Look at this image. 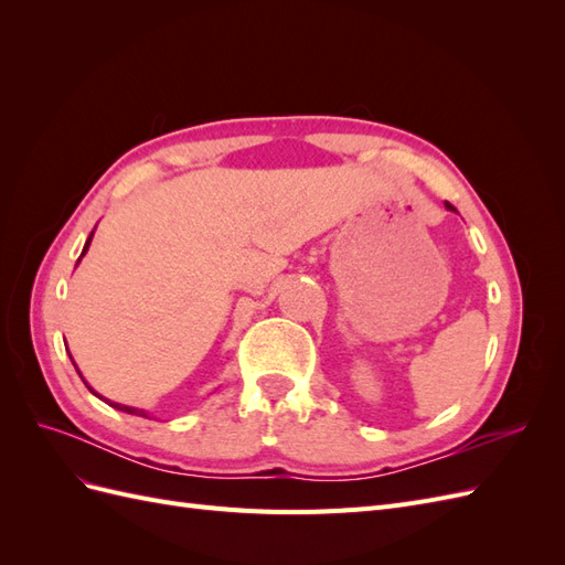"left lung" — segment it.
Listing matches in <instances>:
<instances>
[{"mask_svg": "<svg viewBox=\"0 0 565 565\" xmlns=\"http://www.w3.org/2000/svg\"><path fill=\"white\" fill-rule=\"evenodd\" d=\"M446 207H448V210H450V212H457V210H455V207H452V204H450V202H446Z\"/></svg>", "mask_w": 565, "mask_h": 565, "instance_id": "left-lung-1", "label": "left lung"}]
</instances>
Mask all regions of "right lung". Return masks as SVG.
<instances>
[{
    "instance_id": "obj_1",
    "label": "right lung",
    "mask_w": 565,
    "mask_h": 565,
    "mask_svg": "<svg viewBox=\"0 0 565 565\" xmlns=\"http://www.w3.org/2000/svg\"><path fill=\"white\" fill-rule=\"evenodd\" d=\"M92 237H94V231L89 233V237H87V243H84V249H82V254H79V259H77V264L82 262V256L84 254H87V249H89V245H92ZM65 351H67V347H65ZM71 361H73V355H71ZM73 365H75V361H73ZM75 370H77V365H75ZM77 374H79V380L84 382V384H87V380H84L82 377V372L77 370ZM87 388L94 393V396H98V393L87 384ZM100 401H106L110 407H115V409H119V413H127V415H136V417H146V419H152L150 415H148V409H139V407H131V405H122V403H113V401H108V398H104V396H98Z\"/></svg>"
}]
</instances>
